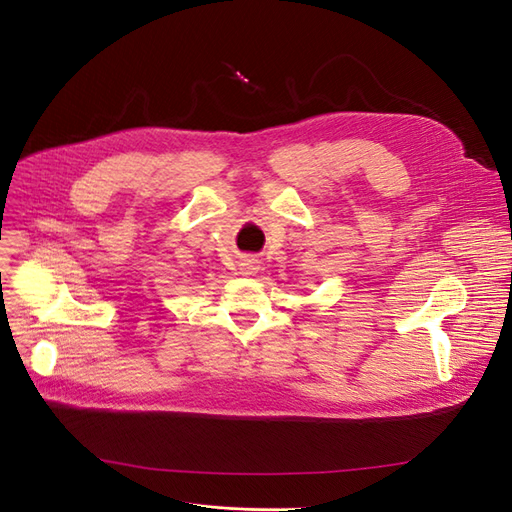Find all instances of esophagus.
I'll return each instance as SVG.
<instances>
[{
	"instance_id": "obj_1",
	"label": "esophagus",
	"mask_w": 512,
	"mask_h": 512,
	"mask_svg": "<svg viewBox=\"0 0 512 512\" xmlns=\"http://www.w3.org/2000/svg\"><path fill=\"white\" fill-rule=\"evenodd\" d=\"M242 266H244V270L249 272V274H253L255 270H259V268H257V261H255V259H249V261H246V263H242Z\"/></svg>"
}]
</instances>
